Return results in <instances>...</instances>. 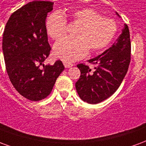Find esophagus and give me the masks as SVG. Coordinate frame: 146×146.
Returning a JSON list of instances; mask_svg holds the SVG:
<instances>
[{
	"label": "esophagus",
	"mask_w": 146,
	"mask_h": 146,
	"mask_svg": "<svg viewBox=\"0 0 146 146\" xmlns=\"http://www.w3.org/2000/svg\"><path fill=\"white\" fill-rule=\"evenodd\" d=\"M64 66L66 68H70L73 66L72 63H70V62H64Z\"/></svg>",
	"instance_id": "esophagus-1"
}]
</instances>
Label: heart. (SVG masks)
<instances>
[{"label":"heart","instance_id":"heart-1","mask_svg":"<svg viewBox=\"0 0 146 146\" xmlns=\"http://www.w3.org/2000/svg\"><path fill=\"white\" fill-rule=\"evenodd\" d=\"M71 24L80 26L75 39L65 38L54 47V55L65 62H73L88 53L103 50L112 42L117 32V24L113 19L102 17L98 11L82 8L70 14ZM48 35L54 40L62 38L67 32V21L61 13H54L46 23Z\"/></svg>","mask_w":146,"mask_h":146}]
</instances>
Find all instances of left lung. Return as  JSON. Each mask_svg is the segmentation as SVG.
Listing matches in <instances>:
<instances>
[{"label": "left lung", "instance_id": "8db88e82", "mask_svg": "<svg viewBox=\"0 0 146 146\" xmlns=\"http://www.w3.org/2000/svg\"><path fill=\"white\" fill-rule=\"evenodd\" d=\"M131 51L130 32L125 24L122 33L111 48L88 60L95 65V70L92 71L84 63L76 66L80 70V76L75 86L83 101L97 104L116 92L128 70Z\"/></svg>", "mask_w": 146, "mask_h": 146}]
</instances>
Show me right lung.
I'll return each mask as SVG.
<instances>
[{
    "instance_id": "right-lung-1",
    "label": "right lung",
    "mask_w": 146,
    "mask_h": 146,
    "mask_svg": "<svg viewBox=\"0 0 146 146\" xmlns=\"http://www.w3.org/2000/svg\"><path fill=\"white\" fill-rule=\"evenodd\" d=\"M54 3L34 1L13 12L6 23L2 41L5 67L15 90L30 101L50 95L65 69L62 61L43 62L49 56L46 18Z\"/></svg>"
}]
</instances>
